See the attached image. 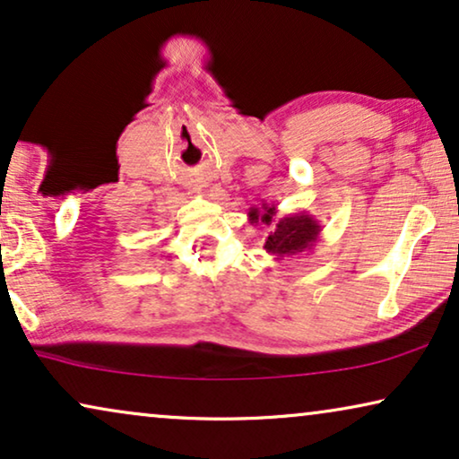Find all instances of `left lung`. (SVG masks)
<instances>
[{"label": "left lung", "instance_id": "left-lung-1", "mask_svg": "<svg viewBox=\"0 0 459 459\" xmlns=\"http://www.w3.org/2000/svg\"><path fill=\"white\" fill-rule=\"evenodd\" d=\"M247 216L252 224L271 226L264 249L274 255V260L293 258V255L313 252L323 230L319 220L313 213L296 212L277 218V207L266 204H262V207H249Z\"/></svg>", "mask_w": 459, "mask_h": 459}]
</instances>
